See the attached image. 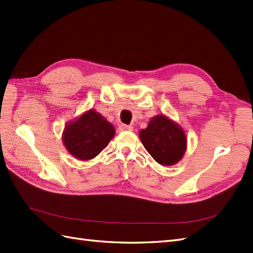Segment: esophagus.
Returning <instances> with one entry per match:
<instances>
[{"label": "esophagus", "mask_w": 253, "mask_h": 253, "mask_svg": "<svg viewBox=\"0 0 253 253\" xmlns=\"http://www.w3.org/2000/svg\"><path fill=\"white\" fill-rule=\"evenodd\" d=\"M120 129L122 130V131H131L133 128H132V126H130V125H121L120 126Z\"/></svg>", "instance_id": "1"}]
</instances>
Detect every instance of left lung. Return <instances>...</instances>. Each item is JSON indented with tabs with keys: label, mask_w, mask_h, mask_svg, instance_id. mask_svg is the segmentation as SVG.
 I'll return each instance as SVG.
<instances>
[{
	"label": "left lung",
	"mask_w": 253,
	"mask_h": 253,
	"mask_svg": "<svg viewBox=\"0 0 253 253\" xmlns=\"http://www.w3.org/2000/svg\"><path fill=\"white\" fill-rule=\"evenodd\" d=\"M139 138L150 155L164 166L178 163L187 150L182 127L163 114L152 117L146 129L139 131Z\"/></svg>",
	"instance_id": "left-lung-1"
}]
</instances>
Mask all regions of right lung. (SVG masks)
I'll return each instance as SVG.
<instances>
[{"label": "right lung", "mask_w": 253, "mask_h": 253, "mask_svg": "<svg viewBox=\"0 0 253 253\" xmlns=\"http://www.w3.org/2000/svg\"><path fill=\"white\" fill-rule=\"evenodd\" d=\"M115 135V128L93 109L68 122L62 140L75 159L88 161L95 158Z\"/></svg>", "instance_id": "add662e5"}]
</instances>
